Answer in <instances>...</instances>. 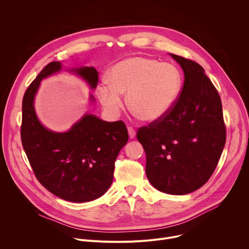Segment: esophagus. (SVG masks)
I'll return each mask as SVG.
<instances>
[{
    "label": "esophagus",
    "instance_id": "esophagus-1",
    "mask_svg": "<svg viewBox=\"0 0 249 249\" xmlns=\"http://www.w3.org/2000/svg\"><path fill=\"white\" fill-rule=\"evenodd\" d=\"M128 134H129L130 139H133L136 136V131L132 127H128Z\"/></svg>",
    "mask_w": 249,
    "mask_h": 249
}]
</instances>
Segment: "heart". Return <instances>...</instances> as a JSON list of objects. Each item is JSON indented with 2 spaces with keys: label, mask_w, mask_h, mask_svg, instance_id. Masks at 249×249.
I'll return each instance as SVG.
<instances>
[{
  "label": "heart",
  "mask_w": 249,
  "mask_h": 249,
  "mask_svg": "<svg viewBox=\"0 0 249 249\" xmlns=\"http://www.w3.org/2000/svg\"><path fill=\"white\" fill-rule=\"evenodd\" d=\"M97 94L109 113L122 107L121 94L127 93L129 110L144 122H156L167 115L178 99L183 79L176 66L147 57H132L114 65Z\"/></svg>",
  "instance_id": "b5f03b06"
}]
</instances>
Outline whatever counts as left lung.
Wrapping results in <instances>:
<instances>
[{"mask_svg": "<svg viewBox=\"0 0 249 249\" xmlns=\"http://www.w3.org/2000/svg\"><path fill=\"white\" fill-rule=\"evenodd\" d=\"M184 72L173 108L160 120L141 127L146 173L158 190L184 195L202 187L214 172L226 144V126L218 90L196 62L170 54Z\"/></svg>", "mask_w": 249, "mask_h": 249, "instance_id": "1", "label": "left lung"}]
</instances>
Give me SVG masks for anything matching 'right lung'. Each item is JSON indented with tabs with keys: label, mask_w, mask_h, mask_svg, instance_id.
Segmentation results:
<instances>
[{
	"label": "right lung",
	"mask_w": 249,
	"mask_h": 249,
	"mask_svg": "<svg viewBox=\"0 0 249 249\" xmlns=\"http://www.w3.org/2000/svg\"><path fill=\"white\" fill-rule=\"evenodd\" d=\"M51 62L27 88L22 99L20 136L24 152L38 181L66 201L83 203L102 196L113 181L114 163L129 136L123 121L107 122L86 113L64 133L45 128L34 109L40 82L60 72ZM94 89L98 72L93 67L71 69ZM90 101H94L90 95Z\"/></svg>",
	"instance_id": "1"
}]
</instances>
